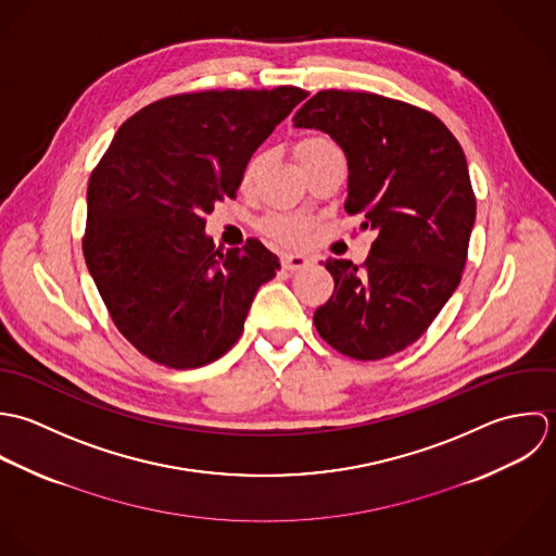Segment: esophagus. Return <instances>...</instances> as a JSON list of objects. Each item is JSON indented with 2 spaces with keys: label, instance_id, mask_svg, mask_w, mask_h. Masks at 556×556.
Masks as SVG:
<instances>
[{
  "label": "esophagus",
  "instance_id": "34e87169",
  "mask_svg": "<svg viewBox=\"0 0 556 556\" xmlns=\"http://www.w3.org/2000/svg\"><path fill=\"white\" fill-rule=\"evenodd\" d=\"M281 264H283L286 270H301V268L309 266L312 260L307 255H303V253H286L281 257Z\"/></svg>",
  "mask_w": 556,
  "mask_h": 556
}]
</instances>
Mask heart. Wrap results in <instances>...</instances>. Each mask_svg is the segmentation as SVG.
<instances>
[{
  "mask_svg": "<svg viewBox=\"0 0 556 556\" xmlns=\"http://www.w3.org/2000/svg\"><path fill=\"white\" fill-rule=\"evenodd\" d=\"M323 143H329V141H325V139H309V141L303 143L301 154L307 152V150H314V148H318V146H323ZM262 163H264V152H255V154L247 161V165H244V169H242V185H251V182L255 180V176H257ZM264 229H266V233H270L275 240L290 244V242H299V240L307 233L309 222H307L305 217H301V215H270V217L264 222Z\"/></svg>",
  "mask_w": 556,
  "mask_h": 556,
  "instance_id": "heart-1",
  "label": "heart"
}]
</instances>
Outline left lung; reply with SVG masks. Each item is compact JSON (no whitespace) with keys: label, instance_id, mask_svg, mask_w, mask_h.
<instances>
[{"label":"left lung","instance_id":"left-lung-1","mask_svg":"<svg viewBox=\"0 0 556 556\" xmlns=\"http://www.w3.org/2000/svg\"><path fill=\"white\" fill-rule=\"evenodd\" d=\"M292 122L343 150L345 213L376 231L363 268L325 262L333 296L314 325L345 356L395 354L426 333L462 279L477 215L466 156L437 115L380 94L325 90Z\"/></svg>","mask_w":556,"mask_h":556}]
</instances>
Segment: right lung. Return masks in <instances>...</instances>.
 <instances>
[{
  "mask_svg": "<svg viewBox=\"0 0 556 556\" xmlns=\"http://www.w3.org/2000/svg\"><path fill=\"white\" fill-rule=\"evenodd\" d=\"M303 99L292 86L182 94L117 128L88 185L84 255L115 327L148 358L191 369L238 341L281 264L260 240L215 249L206 215Z\"/></svg>",
  "mask_w": 556,
  "mask_h": 556,
  "instance_id": "add662e5",
  "label": "right lung"
}]
</instances>
